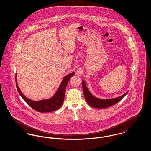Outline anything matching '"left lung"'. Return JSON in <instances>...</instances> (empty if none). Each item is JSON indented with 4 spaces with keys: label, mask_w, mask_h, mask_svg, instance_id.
I'll list each match as a JSON object with an SVG mask.
<instances>
[{
    "label": "left lung",
    "mask_w": 151,
    "mask_h": 151,
    "mask_svg": "<svg viewBox=\"0 0 151 151\" xmlns=\"http://www.w3.org/2000/svg\"><path fill=\"white\" fill-rule=\"evenodd\" d=\"M83 84V89L84 91L85 99L86 102L88 103L89 106L93 108L97 109H105L109 107H111L116 103L119 102L121 100L125 97L128 93L127 91L126 93L122 95L120 97H117L115 98L107 99H101L98 98L93 96L89 91L84 81H82Z\"/></svg>",
    "instance_id": "obj_1"
}]
</instances>
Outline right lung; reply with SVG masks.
<instances>
[{
	"label": "right lung",
	"instance_id": "1",
	"mask_svg": "<svg viewBox=\"0 0 151 151\" xmlns=\"http://www.w3.org/2000/svg\"><path fill=\"white\" fill-rule=\"evenodd\" d=\"M74 74L75 73H72L65 76V78H63L58 90L57 91L54 96L50 99H43L39 101H34L25 97L22 93L21 91H20L18 87L17 81L16 80L17 76L16 75V87L19 95L32 109L39 112H52L58 109L62 105L65 96V90L67 85L68 84L70 79Z\"/></svg>",
	"mask_w": 151,
	"mask_h": 151
}]
</instances>
